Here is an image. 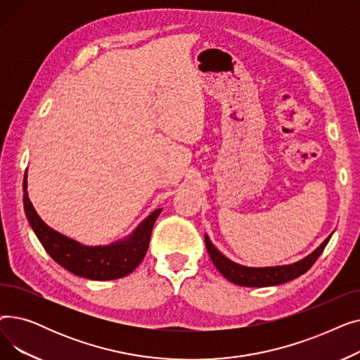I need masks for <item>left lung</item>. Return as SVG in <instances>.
Listing matches in <instances>:
<instances>
[{
  "mask_svg": "<svg viewBox=\"0 0 360 360\" xmlns=\"http://www.w3.org/2000/svg\"><path fill=\"white\" fill-rule=\"evenodd\" d=\"M333 233H330L324 242L319 245L316 250H314L309 255L302 258L292 264H285V266H274V267H247L238 264L232 259H229L226 255H223L210 240L209 235L204 233V240L207 251L216 266V269L221 273L224 278L235 283L238 286L245 288H269V286H277L281 283L290 281L304 273H307L312 264L316 261V258L323 254L324 248Z\"/></svg>",
  "mask_w": 360,
  "mask_h": 360,
  "instance_id": "obj_1",
  "label": "left lung"
}]
</instances>
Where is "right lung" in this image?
<instances>
[{
	"label": "right lung",
	"mask_w": 360,
	"mask_h": 360,
	"mask_svg": "<svg viewBox=\"0 0 360 360\" xmlns=\"http://www.w3.org/2000/svg\"><path fill=\"white\" fill-rule=\"evenodd\" d=\"M25 213L34 235L53 261L70 273L89 280H115L128 276L143 261L151 229L162 209L151 212L128 236L109 245L90 247L48 226L37 214L27 193V170L23 181Z\"/></svg>",
	"instance_id": "right-lung-1"
}]
</instances>
